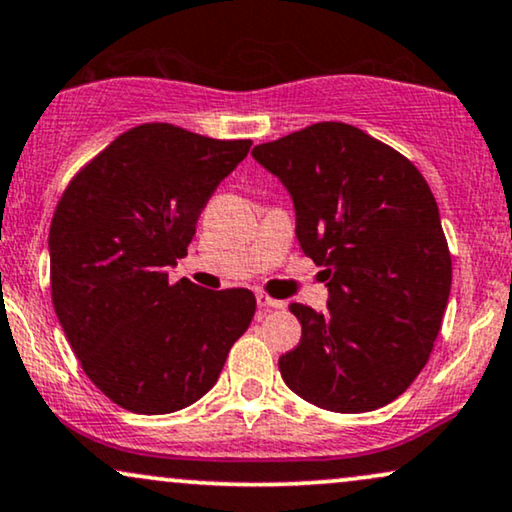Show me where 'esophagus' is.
<instances>
[{
	"mask_svg": "<svg viewBox=\"0 0 512 512\" xmlns=\"http://www.w3.org/2000/svg\"><path fill=\"white\" fill-rule=\"evenodd\" d=\"M257 304H260L262 312H271V309H283L281 300H274V297H269L264 293H257Z\"/></svg>",
	"mask_w": 512,
	"mask_h": 512,
	"instance_id": "obj_1",
	"label": "esophagus"
}]
</instances>
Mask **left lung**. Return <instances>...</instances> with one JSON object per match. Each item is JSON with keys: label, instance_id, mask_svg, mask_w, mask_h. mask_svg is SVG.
Returning <instances> with one entry per match:
<instances>
[{"label": "left lung", "instance_id": "obj_1", "mask_svg": "<svg viewBox=\"0 0 512 512\" xmlns=\"http://www.w3.org/2000/svg\"><path fill=\"white\" fill-rule=\"evenodd\" d=\"M252 158L283 181L302 252L321 264L326 312L300 302L283 380L319 409L364 413L406 392L428 364L451 290L437 200L418 167L345 122H316Z\"/></svg>", "mask_w": 512, "mask_h": 512}]
</instances>
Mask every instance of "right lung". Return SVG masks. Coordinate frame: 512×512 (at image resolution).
Listing matches in <instances>:
<instances>
[{
	"mask_svg": "<svg viewBox=\"0 0 512 512\" xmlns=\"http://www.w3.org/2000/svg\"><path fill=\"white\" fill-rule=\"evenodd\" d=\"M250 146L146 122L89 160L58 200L51 300L82 371L122 409L160 416L198 401L248 331V288L170 283L167 267Z\"/></svg>",
	"mask_w": 512,
	"mask_h": 512,
	"instance_id": "right-lung-1",
	"label": "right lung"
}]
</instances>
